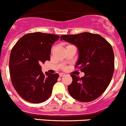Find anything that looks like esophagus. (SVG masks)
Instances as JSON below:
<instances>
[{
	"mask_svg": "<svg viewBox=\"0 0 126 126\" xmlns=\"http://www.w3.org/2000/svg\"><path fill=\"white\" fill-rule=\"evenodd\" d=\"M65 74L64 73H60L59 74V76L60 77H62V76H65Z\"/></svg>",
	"mask_w": 126,
	"mask_h": 126,
	"instance_id": "34e87169",
	"label": "esophagus"
}]
</instances>
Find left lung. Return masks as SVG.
Returning a JSON list of instances; mask_svg holds the SVG:
<instances>
[{
  "mask_svg": "<svg viewBox=\"0 0 126 126\" xmlns=\"http://www.w3.org/2000/svg\"><path fill=\"white\" fill-rule=\"evenodd\" d=\"M61 40L77 47L79 58L76 67L85 74L81 78L71 75L72 82L68 86L69 94L80 102L94 101L106 91L114 74V55L111 45L99 34L89 32L62 35Z\"/></svg>",
  "mask_w": 126,
  "mask_h": 126,
  "instance_id": "8db88e82",
  "label": "left lung"
}]
</instances>
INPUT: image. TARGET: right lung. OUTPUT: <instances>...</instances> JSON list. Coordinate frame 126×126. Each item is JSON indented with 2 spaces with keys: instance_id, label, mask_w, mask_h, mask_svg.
I'll return each instance as SVG.
<instances>
[{
  "instance_id": "add662e5",
  "label": "right lung",
  "mask_w": 126,
  "mask_h": 126,
  "mask_svg": "<svg viewBox=\"0 0 126 126\" xmlns=\"http://www.w3.org/2000/svg\"><path fill=\"white\" fill-rule=\"evenodd\" d=\"M59 39L54 34L29 33L12 48L9 59L10 79L16 91L25 101L40 103L51 95L59 75L44 74L40 64L50 61L52 46Z\"/></svg>"
}]
</instances>
